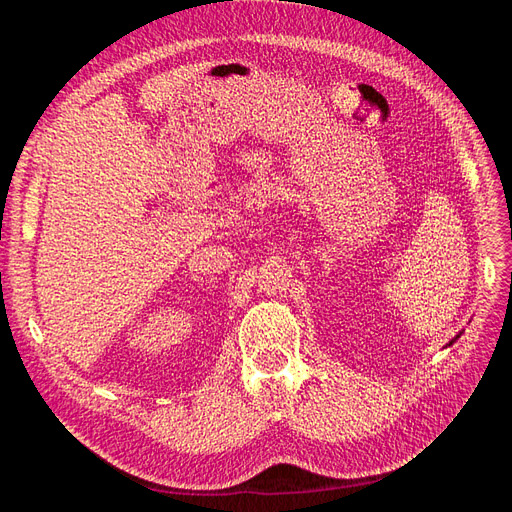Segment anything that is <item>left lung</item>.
I'll use <instances>...</instances> for the list:
<instances>
[{
	"mask_svg": "<svg viewBox=\"0 0 512 512\" xmlns=\"http://www.w3.org/2000/svg\"><path fill=\"white\" fill-rule=\"evenodd\" d=\"M451 344H453V342H451Z\"/></svg>",
	"mask_w": 512,
	"mask_h": 512,
	"instance_id": "1",
	"label": "left lung"
}]
</instances>
